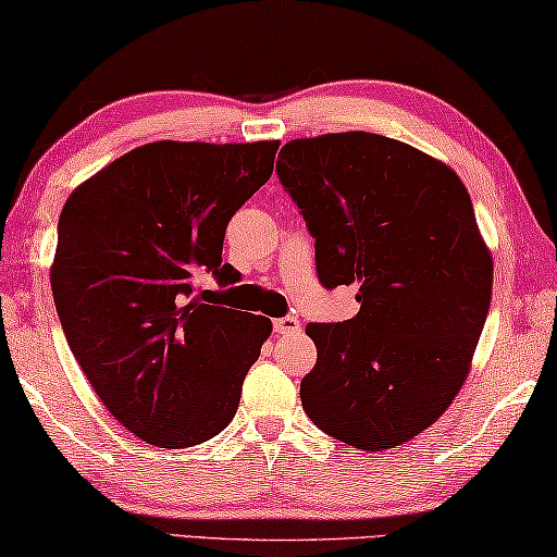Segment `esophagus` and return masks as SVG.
I'll return each mask as SVG.
<instances>
[{"label": "esophagus", "instance_id": "1", "mask_svg": "<svg viewBox=\"0 0 557 557\" xmlns=\"http://www.w3.org/2000/svg\"><path fill=\"white\" fill-rule=\"evenodd\" d=\"M298 331H301V321H298L296 315H284V319L273 321V333H276V336H290V333Z\"/></svg>", "mask_w": 557, "mask_h": 557}]
</instances>
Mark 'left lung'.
Returning <instances> with one entry per match:
<instances>
[{"instance_id":"obj_1","label":"left lung","mask_w":557,"mask_h":557,"mask_svg":"<svg viewBox=\"0 0 557 557\" xmlns=\"http://www.w3.org/2000/svg\"><path fill=\"white\" fill-rule=\"evenodd\" d=\"M278 182L315 238L326 288L356 286L344 323H308L319 361L306 416L361 450L400 446L463 386L493 294V259L456 171L404 141L346 132L294 139Z\"/></svg>"}]
</instances>
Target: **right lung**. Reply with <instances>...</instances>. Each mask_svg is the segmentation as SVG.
I'll use <instances>...</instances> for the list:
<instances>
[{
    "label": "right lung",
    "instance_id": "right-lung-1",
    "mask_svg": "<svg viewBox=\"0 0 557 557\" xmlns=\"http://www.w3.org/2000/svg\"><path fill=\"white\" fill-rule=\"evenodd\" d=\"M278 141H153L94 174L59 216L51 294L66 344L101 404L159 448L224 431L271 333L267 315L209 306L234 213L271 178Z\"/></svg>",
    "mask_w": 557,
    "mask_h": 557
}]
</instances>
